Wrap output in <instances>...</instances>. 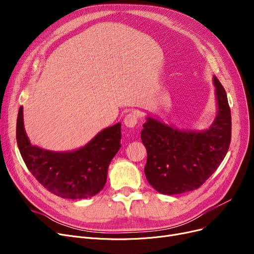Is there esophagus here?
I'll use <instances>...</instances> for the list:
<instances>
[{"mask_svg": "<svg viewBox=\"0 0 254 254\" xmlns=\"http://www.w3.org/2000/svg\"><path fill=\"white\" fill-rule=\"evenodd\" d=\"M139 122V114L136 111H131L125 117V125L127 127H134Z\"/></svg>", "mask_w": 254, "mask_h": 254, "instance_id": "esophagus-1", "label": "esophagus"}]
</instances>
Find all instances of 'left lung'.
Returning a JSON list of instances; mask_svg holds the SVG:
<instances>
[{"mask_svg": "<svg viewBox=\"0 0 254 254\" xmlns=\"http://www.w3.org/2000/svg\"><path fill=\"white\" fill-rule=\"evenodd\" d=\"M218 112L205 131H183L150 117L143 125L141 139L147 149L144 169L152 188L164 194L197 190L219 167L229 150L232 116L226 92L214 77Z\"/></svg>", "mask_w": 254, "mask_h": 254, "instance_id": "1", "label": "left lung"}]
</instances>
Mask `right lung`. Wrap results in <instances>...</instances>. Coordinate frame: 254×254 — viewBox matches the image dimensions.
<instances>
[{"mask_svg": "<svg viewBox=\"0 0 254 254\" xmlns=\"http://www.w3.org/2000/svg\"><path fill=\"white\" fill-rule=\"evenodd\" d=\"M16 141L24 164L51 193L63 198H87L105 186L111 159L120 148V124L105 128L84 147L51 152L31 144L23 127L22 107L16 122Z\"/></svg>", "mask_w": 254, "mask_h": 254, "instance_id": "right-lung-1", "label": "right lung"}]
</instances>
